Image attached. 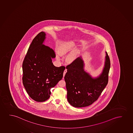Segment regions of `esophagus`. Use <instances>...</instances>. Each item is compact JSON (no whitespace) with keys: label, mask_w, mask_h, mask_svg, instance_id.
I'll use <instances>...</instances> for the list:
<instances>
[{"label":"esophagus","mask_w":133,"mask_h":133,"mask_svg":"<svg viewBox=\"0 0 133 133\" xmlns=\"http://www.w3.org/2000/svg\"><path fill=\"white\" fill-rule=\"evenodd\" d=\"M67 72V69H66L64 70V74H63V76H64H64H65V75L66 73V72Z\"/></svg>","instance_id":"34e87169"}]
</instances>
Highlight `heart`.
<instances>
[{"mask_svg": "<svg viewBox=\"0 0 133 133\" xmlns=\"http://www.w3.org/2000/svg\"><path fill=\"white\" fill-rule=\"evenodd\" d=\"M75 45L73 43H69L66 44L65 45L63 46L60 48L59 52L60 54L63 56H65L67 55L69 53L73 51L74 49ZM75 58V55L74 53H71L70 54L68 55L67 57V59L69 61H72L74 60ZM57 58L58 60H60V55L59 54L57 55Z\"/></svg>", "mask_w": 133, "mask_h": 133, "instance_id": "b5f03b06", "label": "heart"}]
</instances>
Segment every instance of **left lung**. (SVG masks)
Masks as SVG:
<instances>
[{"label":"left lung","mask_w":133,"mask_h":133,"mask_svg":"<svg viewBox=\"0 0 133 133\" xmlns=\"http://www.w3.org/2000/svg\"><path fill=\"white\" fill-rule=\"evenodd\" d=\"M106 53L105 66L98 78H93L83 69V61L78 57L66 66L64 76L67 90L68 101L74 107L90 105L100 96L109 81L110 61Z\"/></svg>","instance_id":"8db88e82"}]
</instances>
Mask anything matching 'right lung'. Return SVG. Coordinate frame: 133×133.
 Listing matches in <instances>:
<instances>
[{"label": "right lung", "mask_w": 133, "mask_h": 133, "mask_svg": "<svg viewBox=\"0 0 133 133\" xmlns=\"http://www.w3.org/2000/svg\"><path fill=\"white\" fill-rule=\"evenodd\" d=\"M45 34L41 32L33 39L24 58L23 84L28 95L37 102L47 100L50 89L62 79L65 67H56L52 58L56 56L54 49L43 44Z\"/></svg>", "instance_id": "obj_1"}]
</instances>
